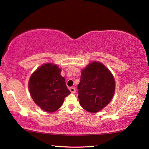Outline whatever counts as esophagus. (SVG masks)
Instances as JSON below:
<instances>
[{
    "mask_svg": "<svg viewBox=\"0 0 149 149\" xmlns=\"http://www.w3.org/2000/svg\"><path fill=\"white\" fill-rule=\"evenodd\" d=\"M69 90H70V91L72 93H75V89L74 88V87H70Z\"/></svg>",
    "mask_w": 149,
    "mask_h": 149,
    "instance_id": "34e87169",
    "label": "esophagus"
}]
</instances>
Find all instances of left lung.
Returning <instances> with one entry per match:
<instances>
[{
	"mask_svg": "<svg viewBox=\"0 0 149 149\" xmlns=\"http://www.w3.org/2000/svg\"><path fill=\"white\" fill-rule=\"evenodd\" d=\"M77 88L82 107L89 113H97L112 100L115 91V80L104 65L93 62L82 70Z\"/></svg>",
	"mask_w": 149,
	"mask_h": 149,
	"instance_id": "left-lung-1",
	"label": "left lung"
}]
</instances>
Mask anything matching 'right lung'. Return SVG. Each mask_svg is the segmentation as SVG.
Instances as JSON below:
<instances>
[{
    "mask_svg": "<svg viewBox=\"0 0 149 149\" xmlns=\"http://www.w3.org/2000/svg\"><path fill=\"white\" fill-rule=\"evenodd\" d=\"M60 72L57 65L47 63L38 67L29 79L28 88L32 99L47 113L58 109L65 97L71 93Z\"/></svg>",
    "mask_w": 149,
    "mask_h": 149,
    "instance_id": "right-lung-1",
    "label": "right lung"
}]
</instances>
